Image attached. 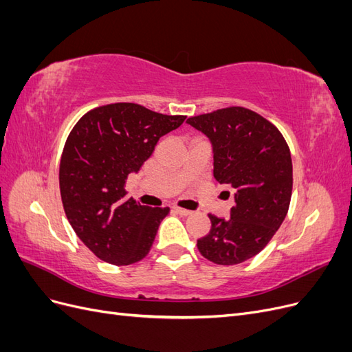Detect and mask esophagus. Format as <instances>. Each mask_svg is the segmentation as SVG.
I'll list each match as a JSON object with an SVG mask.
<instances>
[{
	"label": "esophagus",
	"instance_id": "esophagus-1",
	"mask_svg": "<svg viewBox=\"0 0 352 352\" xmlns=\"http://www.w3.org/2000/svg\"><path fill=\"white\" fill-rule=\"evenodd\" d=\"M173 211H175V212H177L179 216H189L190 212H192V211L185 210V208H180V207H173Z\"/></svg>",
	"mask_w": 352,
	"mask_h": 352
}]
</instances>
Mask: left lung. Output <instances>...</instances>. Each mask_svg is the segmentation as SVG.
I'll use <instances>...</instances> for the list:
<instances>
[{"label":"left lung","instance_id":"8db88e82","mask_svg":"<svg viewBox=\"0 0 352 352\" xmlns=\"http://www.w3.org/2000/svg\"><path fill=\"white\" fill-rule=\"evenodd\" d=\"M186 123L210 140L212 175L235 198L229 219L208 214L211 229L197 247L202 257L220 265L247 261L269 243L289 208V148L278 127L243 107L189 117Z\"/></svg>","mask_w":352,"mask_h":352}]
</instances>
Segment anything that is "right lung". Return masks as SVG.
<instances>
[{
    "mask_svg": "<svg viewBox=\"0 0 352 352\" xmlns=\"http://www.w3.org/2000/svg\"><path fill=\"white\" fill-rule=\"evenodd\" d=\"M185 119L117 102L88 111L73 127L60 162L61 201L73 230L102 261L127 265L150 252L170 210L126 199L124 184Z\"/></svg>",
    "mask_w": 352,
    "mask_h": 352,
    "instance_id": "right-lung-1",
    "label": "right lung"
}]
</instances>
